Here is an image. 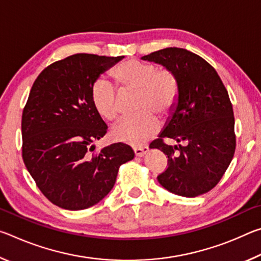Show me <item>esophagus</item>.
<instances>
[{"label": "esophagus", "instance_id": "1", "mask_svg": "<svg viewBox=\"0 0 261 261\" xmlns=\"http://www.w3.org/2000/svg\"><path fill=\"white\" fill-rule=\"evenodd\" d=\"M134 151H135L136 156H138V158H140V156H144L145 154H146V153L148 152V146L135 147V148H134Z\"/></svg>", "mask_w": 261, "mask_h": 261}]
</instances>
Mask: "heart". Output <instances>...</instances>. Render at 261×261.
Here are the masks:
<instances>
[{
  "label": "heart",
  "instance_id": "1",
  "mask_svg": "<svg viewBox=\"0 0 261 261\" xmlns=\"http://www.w3.org/2000/svg\"><path fill=\"white\" fill-rule=\"evenodd\" d=\"M112 76L117 88L107 79L99 78L92 85V105L106 121L113 122L120 115V94L137 92L134 116L125 117L115 125L113 137L121 143L138 146L156 134L162 117L169 116L179 95V84L170 69L139 60H126L115 67ZM119 91H117V90Z\"/></svg>",
  "mask_w": 261,
  "mask_h": 261
}]
</instances>
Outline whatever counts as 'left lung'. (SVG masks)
Here are the masks:
<instances>
[{
  "instance_id": "obj_1",
  "label": "left lung",
  "mask_w": 261,
  "mask_h": 261,
  "mask_svg": "<svg viewBox=\"0 0 261 261\" xmlns=\"http://www.w3.org/2000/svg\"><path fill=\"white\" fill-rule=\"evenodd\" d=\"M141 59L170 69L179 84L173 116L149 145L168 156L159 183L182 197L211 191L226 173L236 148L235 118L227 88L208 62L183 48H165ZM166 138L186 145L170 147L164 143Z\"/></svg>"
}]
</instances>
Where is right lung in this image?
Segmentation results:
<instances>
[{
  "mask_svg": "<svg viewBox=\"0 0 261 261\" xmlns=\"http://www.w3.org/2000/svg\"><path fill=\"white\" fill-rule=\"evenodd\" d=\"M124 56L74 54L48 65L35 79L21 115V156L48 200L78 211L98 204L135 156L129 145L96 152L108 126L92 105L91 88Z\"/></svg>",
  "mask_w": 261,
  "mask_h": 261,
  "instance_id": "right-lung-1",
  "label": "right lung"
}]
</instances>
